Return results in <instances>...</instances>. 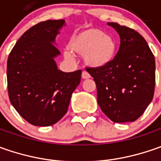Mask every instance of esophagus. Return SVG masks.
<instances>
[{
	"label": "esophagus",
	"instance_id": "esophagus-1",
	"mask_svg": "<svg viewBox=\"0 0 161 161\" xmlns=\"http://www.w3.org/2000/svg\"><path fill=\"white\" fill-rule=\"evenodd\" d=\"M81 77H82V79H89V78H90V75L89 72H87L86 71H83L82 73H81Z\"/></svg>",
	"mask_w": 161,
	"mask_h": 161
}]
</instances>
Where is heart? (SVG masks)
<instances>
[{
    "label": "heart",
    "instance_id": "obj_1",
    "mask_svg": "<svg viewBox=\"0 0 161 161\" xmlns=\"http://www.w3.org/2000/svg\"><path fill=\"white\" fill-rule=\"evenodd\" d=\"M69 48L80 54H84L85 63L90 67H102L109 64L116 52L114 39L98 28L86 29L73 35L69 41ZM68 58L71 54L65 53Z\"/></svg>",
    "mask_w": 161,
    "mask_h": 161
}]
</instances>
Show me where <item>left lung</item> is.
I'll return each mask as SVG.
<instances>
[{
    "mask_svg": "<svg viewBox=\"0 0 161 161\" xmlns=\"http://www.w3.org/2000/svg\"><path fill=\"white\" fill-rule=\"evenodd\" d=\"M121 38L114 58L102 67H86L97 85V104L114 123L134 122L152 102L155 58L146 40L133 28L108 23Z\"/></svg>",
    "mask_w": 161,
    "mask_h": 161,
    "instance_id": "left-lung-1",
    "label": "left lung"
}]
</instances>
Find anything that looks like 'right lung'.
<instances>
[{
    "mask_svg": "<svg viewBox=\"0 0 161 161\" xmlns=\"http://www.w3.org/2000/svg\"><path fill=\"white\" fill-rule=\"evenodd\" d=\"M64 19L37 23L20 36L7 62L9 101L29 124L49 126L67 112L81 70L64 72L53 58L60 51L53 44Z\"/></svg>",
    "mask_w": 161,
    "mask_h": 161,
    "instance_id": "right-lung-1",
    "label": "right lung"
}]
</instances>
